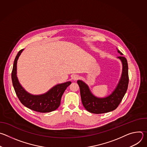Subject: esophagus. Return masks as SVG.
<instances>
[{
  "mask_svg": "<svg viewBox=\"0 0 147 147\" xmlns=\"http://www.w3.org/2000/svg\"><path fill=\"white\" fill-rule=\"evenodd\" d=\"M79 78V76L77 75V74H74L73 76H72V79L73 80H77Z\"/></svg>",
  "mask_w": 147,
  "mask_h": 147,
  "instance_id": "1",
  "label": "esophagus"
}]
</instances>
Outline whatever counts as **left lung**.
<instances>
[{
	"instance_id": "left-lung-1",
	"label": "left lung",
	"mask_w": 147,
	"mask_h": 147,
	"mask_svg": "<svg viewBox=\"0 0 147 147\" xmlns=\"http://www.w3.org/2000/svg\"><path fill=\"white\" fill-rule=\"evenodd\" d=\"M117 51L123 55L120 51ZM118 58L121 60L123 64L122 74L117 87L109 96L103 98H97L92 95L85 82L81 80L77 81L81 101L87 111L95 114L104 113L114 111L119 105L127 91L129 78L127 59L122 56H119Z\"/></svg>"
}]
</instances>
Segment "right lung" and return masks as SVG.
Segmentation results:
<instances>
[{
  "label": "right lung",
  "instance_id": "right-lung-1",
  "mask_svg": "<svg viewBox=\"0 0 147 147\" xmlns=\"http://www.w3.org/2000/svg\"><path fill=\"white\" fill-rule=\"evenodd\" d=\"M23 49L20 50L14 61L11 72V80L16 94L20 101L27 108L41 113L51 112L57 109L60 104L61 96L71 82L56 85L46 94L40 95H33L24 90L20 84L17 77V61Z\"/></svg>",
  "mask_w": 147,
  "mask_h": 147
}]
</instances>
